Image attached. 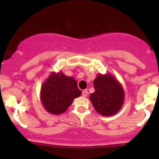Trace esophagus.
I'll return each instance as SVG.
<instances>
[{
  "instance_id": "esophagus-1",
  "label": "esophagus",
  "mask_w": 159,
  "mask_h": 159,
  "mask_svg": "<svg viewBox=\"0 0 159 159\" xmlns=\"http://www.w3.org/2000/svg\"><path fill=\"white\" fill-rule=\"evenodd\" d=\"M88 94H89V91H88V90H84V91H82L83 97H87Z\"/></svg>"
}]
</instances>
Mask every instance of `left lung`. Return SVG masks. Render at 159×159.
<instances>
[{
    "label": "left lung",
    "mask_w": 159,
    "mask_h": 159,
    "mask_svg": "<svg viewBox=\"0 0 159 159\" xmlns=\"http://www.w3.org/2000/svg\"><path fill=\"white\" fill-rule=\"evenodd\" d=\"M94 92L89 98L94 109L103 116H111L124 105L125 91L121 83L111 74H98L93 81Z\"/></svg>",
    "instance_id": "left-lung-1"
}]
</instances>
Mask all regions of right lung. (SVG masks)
Here are the masks:
<instances>
[{
  "instance_id": "right-lung-1",
  "label": "right lung",
  "mask_w": 159,
  "mask_h": 159,
  "mask_svg": "<svg viewBox=\"0 0 159 159\" xmlns=\"http://www.w3.org/2000/svg\"><path fill=\"white\" fill-rule=\"evenodd\" d=\"M81 94V91L78 89L75 78L60 71H52L41 86L40 99L46 111L61 115Z\"/></svg>"
}]
</instances>
